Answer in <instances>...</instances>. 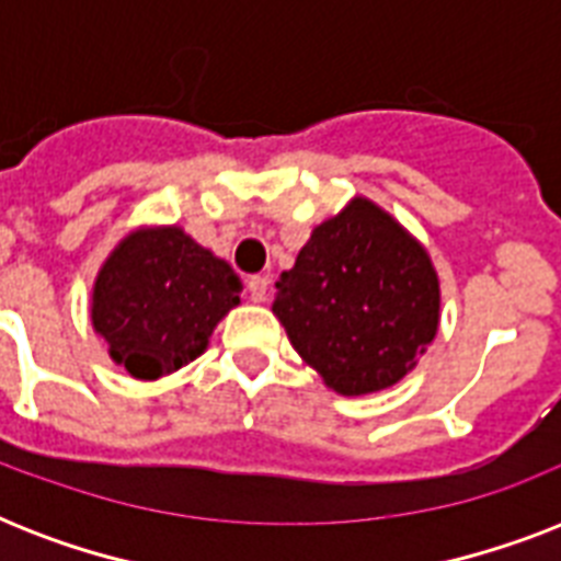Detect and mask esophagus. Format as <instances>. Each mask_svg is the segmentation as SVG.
Instances as JSON below:
<instances>
[{"label": "esophagus", "instance_id": "1", "mask_svg": "<svg viewBox=\"0 0 561 561\" xmlns=\"http://www.w3.org/2000/svg\"><path fill=\"white\" fill-rule=\"evenodd\" d=\"M247 290H250V299H253V302H264L267 294H271V279H267V276H250Z\"/></svg>", "mask_w": 561, "mask_h": 561}]
</instances>
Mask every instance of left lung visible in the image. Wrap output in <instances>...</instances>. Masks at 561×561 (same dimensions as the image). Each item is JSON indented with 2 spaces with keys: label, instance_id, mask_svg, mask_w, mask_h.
<instances>
[{
  "label": "left lung",
  "instance_id": "1",
  "mask_svg": "<svg viewBox=\"0 0 561 561\" xmlns=\"http://www.w3.org/2000/svg\"><path fill=\"white\" fill-rule=\"evenodd\" d=\"M273 314L329 390L399 383L439 329V276L416 236L369 197L311 229L276 282Z\"/></svg>",
  "mask_w": 561,
  "mask_h": 561
}]
</instances>
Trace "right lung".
<instances>
[{
  "label": "right lung",
  "mask_w": 561,
  "mask_h": 561,
  "mask_svg": "<svg viewBox=\"0 0 561 561\" xmlns=\"http://www.w3.org/2000/svg\"><path fill=\"white\" fill-rule=\"evenodd\" d=\"M241 290L229 262L183 227H136L99 267L90 323L113 364L139 381H157L201 358Z\"/></svg>",
  "instance_id": "right-lung-1"
}]
</instances>
